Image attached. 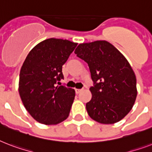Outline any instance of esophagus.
<instances>
[{"mask_svg": "<svg viewBox=\"0 0 152 152\" xmlns=\"http://www.w3.org/2000/svg\"><path fill=\"white\" fill-rule=\"evenodd\" d=\"M81 89H76V90H75V91H76V94H79V93L80 92H81Z\"/></svg>", "mask_w": 152, "mask_h": 152, "instance_id": "34e87169", "label": "esophagus"}]
</instances>
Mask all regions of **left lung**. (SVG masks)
Segmentation results:
<instances>
[{
	"label": "left lung",
	"instance_id": "obj_1",
	"mask_svg": "<svg viewBox=\"0 0 152 152\" xmlns=\"http://www.w3.org/2000/svg\"><path fill=\"white\" fill-rule=\"evenodd\" d=\"M75 53L87 62L94 85L87 102L88 115L102 124H114L132 110L137 95V79L124 56L106 41L80 44Z\"/></svg>",
	"mask_w": 152,
	"mask_h": 152
}]
</instances>
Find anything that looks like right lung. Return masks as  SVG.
Segmentation results:
<instances>
[{
	"mask_svg": "<svg viewBox=\"0 0 152 152\" xmlns=\"http://www.w3.org/2000/svg\"><path fill=\"white\" fill-rule=\"evenodd\" d=\"M77 43L48 39L30 51L20 73L19 93L27 112L44 125H57L69 115L75 91L57 86L61 79L62 65Z\"/></svg>",
	"mask_w": 152,
	"mask_h": 152,
	"instance_id": "1",
	"label": "right lung"
}]
</instances>
